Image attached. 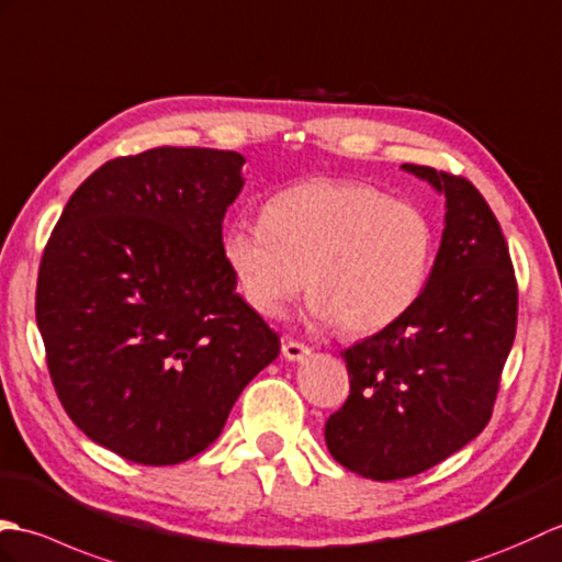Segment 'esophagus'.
<instances>
[{
	"mask_svg": "<svg viewBox=\"0 0 562 562\" xmlns=\"http://www.w3.org/2000/svg\"><path fill=\"white\" fill-rule=\"evenodd\" d=\"M281 351H283V358L289 360H303L310 356V346L301 344V341H293V339H285L281 344Z\"/></svg>",
	"mask_w": 562,
	"mask_h": 562,
	"instance_id": "esophagus-1",
	"label": "esophagus"
}]
</instances>
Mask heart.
<instances>
[{"mask_svg": "<svg viewBox=\"0 0 562 562\" xmlns=\"http://www.w3.org/2000/svg\"><path fill=\"white\" fill-rule=\"evenodd\" d=\"M221 252L255 313L279 315L305 283L315 319L363 336L390 327L416 303L435 226L418 204L375 184L313 178L273 192L261 221L233 218Z\"/></svg>", "mask_w": 562, "mask_h": 562, "instance_id": "heart-1", "label": "heart"}]
</instances>
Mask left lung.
<instances>
[{"label":"left lung","mask_w":562,"mask_h":562,"mask_svg":"<svg viewBox=\"0 0 562 562\" xmlns=\"http://www.w3.org/2000/svg\"><path fill=\"white\" fill-rule=\"evenodd\" d=\"M447 196L426 289L375 336L341 351L351 392L324 426L331 457L372 481L416 476L488 426L517 331L505 235L467 178L404 164Z\"/></svg>","instance_id":"obj_1"}]
</instances>
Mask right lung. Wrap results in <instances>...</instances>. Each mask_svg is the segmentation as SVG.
<instances>
[{"instance_id": "add662e5", "label": "right lung", "mask_w": 562, "mask_h": 562, "mask_svg": "<svg viewBox=\"0 0 562 562\" xmlns=\"http://www.w3.org/2000/svg\"><path fill=\"white\" fill-rule=\"evenodd\" d=\"M245 158L148 148L69 196L37 271L35 319L67 416L146 467L214 442L235 398L281 351L221 252Z\"/></svg>"}]
</instances>
